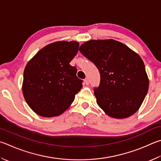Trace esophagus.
Wrapping results in <instances>:
<instances>
[{
    "label": "esophagus",
    "mask_w": 161,
    "mask_h": 161,
    "mask_svg": "<svg viewBox=\"0 0 161 161\" xmlns=\"http://www.w3.org/2000/svg\"><path fill=\"white\" fill-rule=\"evenodd\" d=\"M84 84H85L86 85H89V79H88V78H86L85 80H84Z\"/></svg>",
    "instance_id": "obj_1"
}]
</instances>
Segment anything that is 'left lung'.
Here are the masks:
<instances>
[{
  "label": "left lung",
  "mask_w": 161,
  "mask_h": 161,
  "mask_svg": "<svg viewBox=\"0 0 161 161\" xmlns=\"http://www.w3.org/2000/svg\"><path fill=\"white\" fill-rule=\"evenodd\" d=\"M80 51L100 72V84L93 89L98 106L114 118H126L135 113L149 84L141 57L113 39L90 40L80 46Z\"/></svg>",
  "instance_id": "8db88e82"
}]
</instances>
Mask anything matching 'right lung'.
Returning a JSON list of instances; mask_svg holds the SVG:
<instances>
[{
  "label": "right lung",
  "mask_w": 161,
  "mask_h": 161,
  "mask_svg": "<svg viewBox=\"0 0 161 161\" xmlns=\"http://www.w3.org/2000/svg\"><path fill=\"white\" fill-rule=\"evenodd\" d=\"M77 42H56L41 50L29 61L23 75L22 93L37 115H60L68 108L82 88L77 69L69 63L79 51Z\"/></svg>",
  "instance_id": "1"
}]
</instances>
